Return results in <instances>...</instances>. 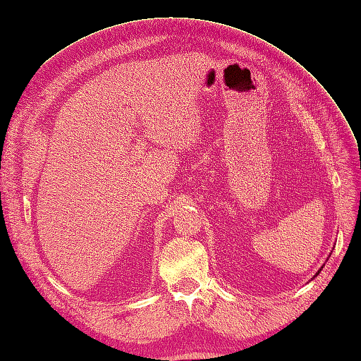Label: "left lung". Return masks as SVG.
<instances>
[{"label":"left lung","instance_id":"1","mask_svg":"<svg viewBox=\"0 0 361 361\" xmlns=\"http://www.w3.org/2000/svg\"><path fill=\"white\" fill-rule=\"evenodd\" d=\"M321 271V269H319ZM319 271H318V274H319ZM318 274H316V276H318Z\"/></svg>","mask_w":361,"mask_h":361}]
</instances>
